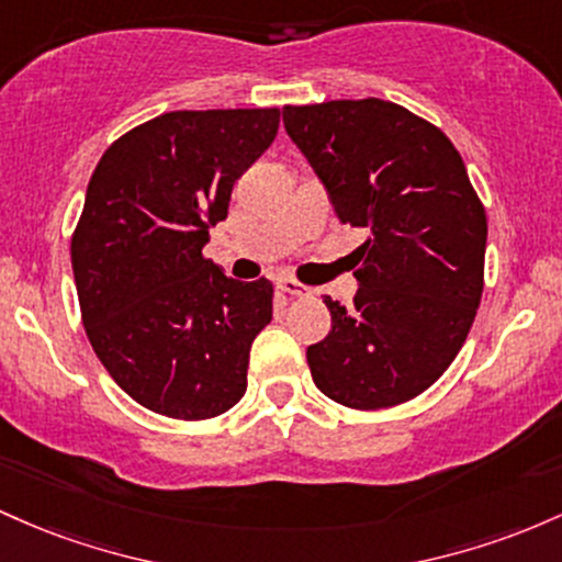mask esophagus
<instances>
[{
    "label": "esophagus",
    "mask_w": 562,
    "mask_h": 562,
    "mask_svg": "<svg viewBox=\"0 0 562 562\" xmlns=\"http://www.w3.org/2000/svg\"><path fill=\"white\" fill-rule=\"evenodd\" d=\"M279 289L281 292L292 294V297H311L313 289L305 286V283H300L297 279H279Z\"/></svg>",
    "instance_id": "34e87169"
}]
</instances>
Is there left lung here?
I'll return each mask as SVG.
<instances>
[{"label": "left lung", "mask_w": 562, "mask_h": 562, "mask_svg": "<svg viewBox=\"0 0 562 562\" xmlns=\"http://www.w3.org/2000/svg\"><path fill=\"white\" fill-rule=\"evenodd\" d=\"M283 127L339 220L369 231L352 251V305L324 297L331 331L307 348L315 387L358 412L417 398L462 350L483 294L488 223L462 156L380 98L283 105Z\"/></svg>", "instance_id": "obj_1"}]
</instances>
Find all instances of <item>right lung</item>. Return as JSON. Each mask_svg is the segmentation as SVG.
Masks as SVG:
<instances>
[{
  "mask_svg": "<svg viewBox=\"0 0 562 562\" xmlns=\"http://www.w3.org/2000/svg\"><path fill=\"white\" fill-rule=\"evenodd\" d=\"M279 109L169 111L109 145L71 236L81 324L113 382L150 412L201 422L247 393L273 283L201 255L236 180L268 150Z\"/></svg>",
  "mask_w": 562,
  "mask_h": 562,
  "instance_id": "1",
  "label": "right lung"
}]
</instances>
